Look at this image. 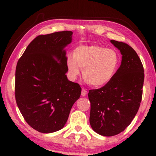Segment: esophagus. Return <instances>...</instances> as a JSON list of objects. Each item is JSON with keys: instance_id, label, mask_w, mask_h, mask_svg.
Returning a JSON list of instances; mask_svg holds the SVG:
<instances>
[{"instance_id": "1", "label": "esophagus", "mask_w": 156, "mask_h": 156, "mask_svg": "<svg viewBox=\"0 0 156 156\" xmlns=\"http://www.w3.org/2000/svg\"><path fill=\"white\" fill-rule=\"evenodd\" d=\"M87 91L85 89H82V93H81L82 96H85L86 95H87Z\"/></svg>"}]
</instances>
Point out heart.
<instances>
[{
    "label": "heart",
    "mask_w": 156,
    "mask_h": 156,
    "mask_svg": "<svg viewBox=\"0 0 156 156\" xmlns=\"http://www.w3.org/2000/svg\"><path fill=\"white\" fill-rule=\"evenodd\" d=\"M73 56H68L66 64L70 76L75 78L83 69V78L89 85L100 87L109 83L114 76L120 62L115 50L91 44L74 49Z\"/></svg>",
    "instance_id": "b5f03b06"
}]
</instances>
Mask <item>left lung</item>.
<instances>
[{
    "label": "left lung",
    "instance_id": "1",
    "mask_svg": "<svg viewBox=\"0 0 156 156\" xmlns=\"http://www.w3.org/2000/svg\"><path fill=\"white\" fill-rule=\"evenodd\" d=\"M111 43L122 55L121 65L109 83L88 94L91 126L104 136L117 135L130 125L140 105L144 79L143 65L135 50L122 42Z\"/></svg>",
    "mask_w": 156,
    "mask_h": 156
}]
</instances>
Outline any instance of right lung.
<instances>
[{"label": "right lung", "instance_id": "right-lung-1", "mask_svg": "<svg viewBox=\"0 0 156 156\" xmlns=\"http://www.w3.org/2000/svg\"><path fill=\"white\" fill-rule=\"evenodd\" d=\"M73 32L63 31L37 36L18 60L15 98L31 127L49 133L63 128L73 105L80 96L79 84L67 79L65 47Z\"/></svg>", "mask_w": 156, "mask_h": 156}]
</instances>
